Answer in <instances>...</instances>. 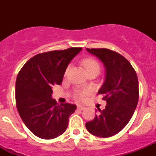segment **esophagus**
I'll return each mask as SVG.
<instances>
[{
	"mask_svg": "<svg viewBox=\"0 0 156 156\" xmlns=\"http://www.w3.org/2000/svg\"><path fill=\"white\" fill-rule=\"evenodd\" d=\"M77 108L80 111H83V110L85 109V107L84 106H82V105H77Z\"/></svg>",
	"mask_w": 156,
	"mask_h": 156,
	"instance_id": "esophagus-1",
	"label": "esophagus"
}]
</instances>
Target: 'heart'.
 I'll use <instances>...</instances> for the list:
<instances>
[{"label": "heart", "mask_w": 156, "mask_h": 156, "mask_svg": "<svg viewBox=\"0 0 156 156\" xmlns=\"http://www.w3.org/2000/svg\"><path fill=\"white\" fill-rule=\"evenodd\" d=\"M83 65L87 69V71H89V70L93 69H100V66H99L98 62H96L93 58L84 59L83 61ZM67 71H68V69L66 70V73H67ZM88 92H89L88 90H78L76 91L75 97L78 99H82L87 94Z\"/></svg>", "instance_id": "b5f03b06"}]
</instances>
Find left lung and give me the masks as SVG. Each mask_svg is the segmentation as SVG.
<instances>
[{"label": "left lung", "instance_id": "1", "mask_svg": "<svg viewBox=\"0 0 156 156\" xmlns=\"http://www.w3.org/2000/svg\"><path fill=\"white\" fill-rule=\"evenodd\" d=\"M103 63L105 76L98 94L104 95V110L86 123L89 133L109 137L121 131L131 119L139 98L138 80L130 63L119 54L106 48L86 49Z\"/></svg>", "mask_w": 156, "mask_h": 156}]
</instances>
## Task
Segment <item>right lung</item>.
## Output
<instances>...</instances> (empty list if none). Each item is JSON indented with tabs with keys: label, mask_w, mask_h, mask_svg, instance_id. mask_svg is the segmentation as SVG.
<instances>
[{
	"label": "right lung",
	"mask_w": 156,
	"mask_h": 156,
	"mask_svg": "<svg viewBox=\"0 0 156 156\" xmlns=\"http://www.w3.org/2000/svg\"><path fill=\"white\" fill-rule=\"evenodd\" d=\"M82 50L71 48L37 55L24 65L16 83V106L25 125L37 137L53 139L66 131L75 105H58L51 97L62 84L70 62Z\"/></svg>",
	"instance_id": "add662e5"
}]
</instances>
